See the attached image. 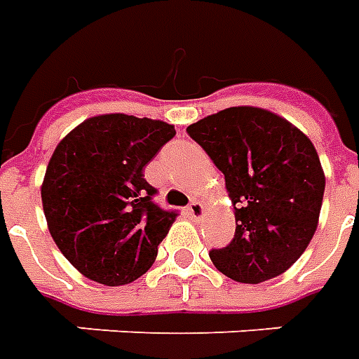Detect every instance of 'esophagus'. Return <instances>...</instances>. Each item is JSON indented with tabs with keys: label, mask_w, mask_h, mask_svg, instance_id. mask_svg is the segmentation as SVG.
Here are the masks:
<instances>
[{
	"label": "esophagus",
	"mask_w": 359,
	"mask_h": 359,
	"mask_svg": "<svg viewBox=\"0 0 359 359\" xmlns=\"http://www.w3.org/2000/svg\"><path fill=\"white\" fill-rule=\"evenodd\" d=\"M187 213L192 221H200L203 217V203L198 202V200H192L187 208Z\"/></svg>",
	"instance_id": "34e87169"
}]
</instances>
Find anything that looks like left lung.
<instances>
[{
    "label": "left lung",
    "instance_id": "1",
    "mask_svg": "<svg viewBox=\"0 0 359 359\" xmlns=\"http://www.w3.org/2000/svg\"><path fill=\"white\" fill-rule=\"evenodd\" d=\"M225 175L236 231L213 265L236 283L278 277L308 248L323 203L325 175L313 144L262 107H229L187 128Z\"/></svg>",
    "mask_w": 359,
    "mask_h": 359
}]
</instances>
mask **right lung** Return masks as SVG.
Returning <instances> with one entry per match:
<instances>
[{
	"label": "right lung",
	"mask_w": 359,
	"mask_h": 359,
	"mask_svg": "<svg viewBox=\"0 0 359 359\" xmlns=\"http://www.w3.org/2000/svg\"><path fill=\"white\" fill-rule=\"evenodd\" d=\"M175 134L163 121L109 113L57 144L42 182L43 213L61 254L84 277L128 285L156 262L179 213L154 203L144 167Z\"/></svg>",
	"instance_id": "add662e5"
}]
</instances>
